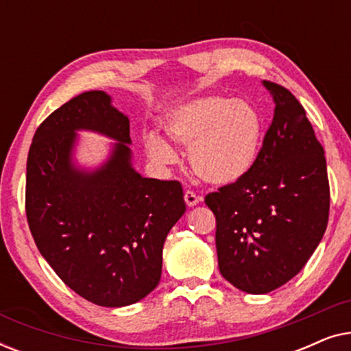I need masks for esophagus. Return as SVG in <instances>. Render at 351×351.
I'll return each instance as SVG.
<instances>
[{
    "label": "esophagus",
    "mask_w": 351,
    "mask_h": 351,
    "mask_svg": "<svg viewBox=\"0 0 351 351\" xmlns=\"http://www.w3.org/2000/svg\"><path fill=\"white\" fill-rule=\"evenodd\" d=\"M184 198H185V203H186V206H189V208H193V206L198 204L199 199H201L199 196H196V193H193V191H190V190L185 191Z\"/></svg>",
    "instance_id": "34e87169"
}]
</instances>
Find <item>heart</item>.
<instances>
[{"label": "heart", "mask_w": 351, "mask_h": 351, "mask_svg": "<svg viewBox=\"0 0 351 351\" xmlns=\"http://www.w3.org/2000/svg\"><path fill=\"white\" fill-rule=\"evenodd\" d=\"M162 131L169 141L186 147L196 177L228 185L246 177L257 162L263 121L258 110L243 99L206 95L179 104L165 113ZM147 156L158 166L176 161V152L158 132L143 137Z\"/></svg>", "instance_id": "obj_1"}]
</instances>
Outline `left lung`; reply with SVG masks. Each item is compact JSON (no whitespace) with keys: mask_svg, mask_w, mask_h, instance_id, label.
Returning <instances> with one entry per match:
<instances>
[{"mask_svg":"<svg viewBox=\"0 0 351 351\" xmlns=\"http://www.w3.org/2000/svg\"><path fill=\"white\" fill-rule=\"evenodd\" d=\"M273 121L251 172L206 196L217 222L219 270L247 294L292 280L318 247L329 219L324 150L299 100L263 81Z\"/></svg>","mask_w":351,"mask_h":351,"instance_id":"left-lung-1","label":"left lung"}]
</instances>
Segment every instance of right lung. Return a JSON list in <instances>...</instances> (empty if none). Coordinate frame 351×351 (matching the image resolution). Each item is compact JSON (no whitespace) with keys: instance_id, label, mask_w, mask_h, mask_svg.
Masks as SVG:
<instances>
[{"instance_id":"add662e5","label":"right lung","mask_w":351,"mask_h":351,"mask_svg":"<svg viewBox=\"0 0 351 351\" xmlns=\"http://www.w3.org/2000/svg\"><path fill=\"white\" fill-rule=\"evenodd\" d=\"M78 130L115 141L95 170L75 165ZM129 145L126 114L107 93L89 90L51 113L28 152L25 209L38 251L100 306L132 305L155 289L166 237L185 213L180 182L142 177Z\"/></svg>"}]
</instances>
